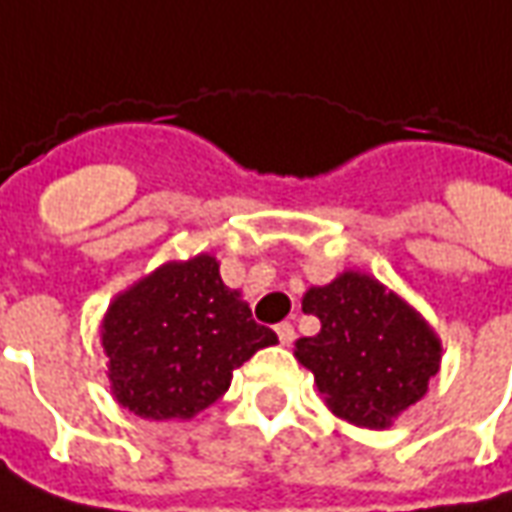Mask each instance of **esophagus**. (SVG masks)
<instances>
[{"mask_svg":"<svg viewBox=\"0 0 512 512\" xmlns=\"http://www.w3.org/2000/svg\"><path fill=\"white\" fill-rule=\"evenodd\" d=\"M277 337L282 345H293V340H296V329H293V323H279Z\"/></svg>","mask_w":512,"mask_h":512,"instance_id":"obj_1","label":"esophagus"}]
</instances>
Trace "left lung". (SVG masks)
<instances>
[{
  "label": "left lung",
  "mask_w": 512,
  "mask_h": 512,
  "mask_svg": "<svg viewBox=\"0 0 512 512\" xmlns=\"http://www.w3.org/2000/svg\"><path fill=\"white\" fill-rule=\"evenodd\" d=\"M301 310L321 321L293 356L312 370L323 403L356 428L386 430L428 395L441 340L419 310L365 271L348 268L304 293Z\"/></svg>",
  "instance_id": "1"
}]
</instances>
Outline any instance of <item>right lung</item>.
<instances>
[{"instance_id":"add662e5","label":"right lung","mask_w":512,"mask_h":512,"mask_svg":"<svg viewBox=\"0 0 512 512\" xmlns=\"http://www.w3.org/2000/svg\"><path fill=\"white\" fill-rule=\"evenodd\" d=\"M112 395L142 419H191L277 334L252 321L208 252L169 260L117 293L101 321Z\"/></svg>"}]
</instances>
